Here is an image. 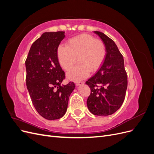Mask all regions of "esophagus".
Listing matches in <instances>:
<instances>
[{"label":"esophagus","instance_id":"obj_1","mask_svg":"<svg viewBox=\"0 0 154 154\" xmlns=\"http://www.w3.org/2000/svg\"><path fill=\"white\" fill-rule=\"evenodd\" d=\"M85 83V82H83V81L76 82V86H78V85H80L83 84V83Z\"/></svg>","mask_w":154,"mask_h":154}]
</instances>
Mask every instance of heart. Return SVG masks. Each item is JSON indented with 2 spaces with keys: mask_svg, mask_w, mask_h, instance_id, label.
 I'll list each match as a JSON object with an SVG mask.
<instances>
[{
  "mask_svg": "<svg viewBox=\"0 0 154 154\" xmlns=\"http://www.w3.org/2000/svg\"><path fill=\"white\" fill-rule=\"evenodd\" d=\"M58 62L65 70H69L78 60V63L69 70L67 76L72 80L86 78L91 72H95L103 63L106 48L102 41L94 36L82 34L69 39L66 46L60 45L57 50Z\"/></svg>",
  "mask_w": 154,
  "mask_h": 154,
  "instance_id": "1",
  "label": "heart"
}]
</instances>
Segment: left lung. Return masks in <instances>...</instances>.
<instances>
[{
    "label": "left lung",
    "instance_id": "8db88e82",
    "mask_svg": "<svg viewBox=\"0 0 154 154\" xmlns=\"http://www.w3.org/2000/svg\"><path fill=\"white\" fill-rule=\"evenodd\" d=\"M103 40L106 55L101 67L85 82L91 88L87 105L96 116H109L122 106L127 88L123 57L114 42L100 31H94Z\"/></svg>",
    "mask_w": 154,
    "mask_h": 154
}]
</instances>
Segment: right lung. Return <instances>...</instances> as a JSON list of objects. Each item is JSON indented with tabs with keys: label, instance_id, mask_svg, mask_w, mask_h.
Returning <instances> with one entry per match:
<instances>
[{
	"label": "right lung",
	"instance_id": "1",
	"mask_svg": "<svg viewBox=\"0 0 154 154\" xmlns=\"http://www.w3.org/2000/svg\"><path fill=\"white\" fill-rule=\"evenodd\" d=\"M64 31L45 32L32 44L26 60V85L35 109L46 119L54 120L66 114L74 82L62 85L65 72L57 50L65 38Z\"/></svg>",
	"mask_w": 154,
	"mask_h": 154
}]
</instances>
